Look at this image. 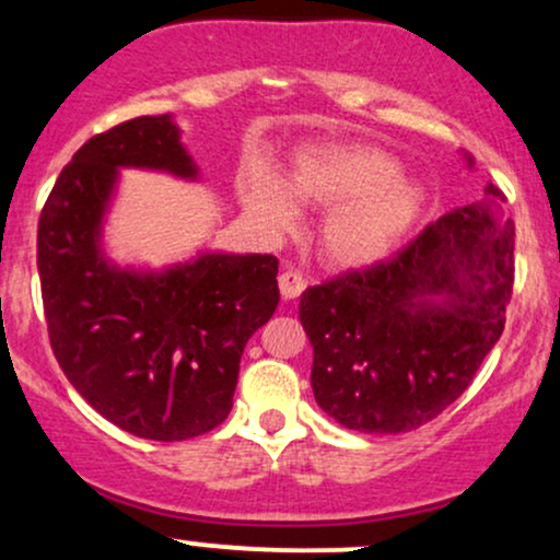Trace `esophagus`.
Wrapping results in <instances>:
<instances>
[{"mask_svg":"<svg viewBox=\"0 0 560 560\" xmlns=\"http://www.w3.org/2000/svg\"><path fill=\"white\" fill-rule=\"evenodd\" d=\"M305 284H307L305 276H302L300 271H294V268H287V271L279 273V292H281V298H284V300L300 298Z\"/></svg>","mask_w":560,"mask_h":560,"instance_id":"esophagus-1","label":"esophagus"}]
</instances>
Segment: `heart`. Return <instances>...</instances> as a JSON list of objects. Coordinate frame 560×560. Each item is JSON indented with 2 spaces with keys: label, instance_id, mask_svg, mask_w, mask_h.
Listing matches in <instances>:
<instances>
[{
  "label": "heart",
  "instance_id": "1",
  "mask_svg": "<svg viewBox=\"0 0 560 560\" xmlns=\"http://www.w3.org/2000/svg\"><path fill=\"white\" fill-rule=\"evenodd\" d=\"M240 197L247 213L273 234L298 226L294 198L331 208L318 231V247L329 266L345 271L389 258L429 202L427 186L402 176L397 158L371 144L305 147L292 158L284 182L271 171L247 168Z\"/></svg>",
  "mask_w": 560,
  "mask_h": 560
}]
</instances>
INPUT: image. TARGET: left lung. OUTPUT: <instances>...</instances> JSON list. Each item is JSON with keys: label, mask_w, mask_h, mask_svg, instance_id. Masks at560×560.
Returning <instances> with one entry per match:
<instances>
[{"label": "left lung", "mask_w": 560, "mask_h": 560, "mask_svg": "<svg viewBox=\"0 0 560 560\" xmlns=\"http://www.w3.org/2000/svg\"><path fill=\"white\" fill-rule=\"evenodd\" d=\"M485 195L436 218L392 258L302 292L313 395L337 423L410 432L471 384L503 334L513 292L505 197L492 184Z\"/></svg>", "instance_id": "left-lung-1"}]
</instances>
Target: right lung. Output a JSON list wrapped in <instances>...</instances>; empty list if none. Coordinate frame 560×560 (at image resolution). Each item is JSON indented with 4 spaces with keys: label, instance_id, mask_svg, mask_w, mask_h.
I'll return each mask as SVG.
<instances>
[{
    "label": "right lung",
    "instance_id": "add662e5",
    "mask_svg": "<svg viewBox=\"0 0 560 560\" xmlns=\"http://www.w3.org/2000/svg\"><path fill=\"white\" fill-rule=\"evenodd\" d=\"M120 168L197 178L171 115L126 120L75 152L38 218L49 342L68 382L115 427L189 440L229 416L244 345L279 305V260L199 253L165 271L118 268L102 223Z\"/></svg>",
    "mask_w": 560,
    "mask_h": 560
}]
</instances>
